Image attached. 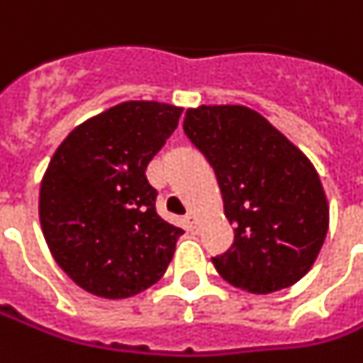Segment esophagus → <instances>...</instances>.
Instances as JSON below:
<instances>
[{
  "instance_id": "1",
  "label": "esophagus",
  "mask_w": 363,
  "mask_h": 363,
  "mask_svg": "<svg viewBox=\"0 0 363 363\" xmlns=\"http://www.w3.org/2000/svg\"><path fill=\"white\" fill-rule=\"evenodd\" d=\"M184 222H186V225H189V230L190 232H196V218H194V214H186L184 216Z\"/></svg>"
}]
</instances>
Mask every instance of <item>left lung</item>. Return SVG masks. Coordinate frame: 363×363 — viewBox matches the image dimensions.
<instances>
[{
  "mask_svg": "<svg viewBox=\"0 0 363 363\" xmlns=\"http://www.w3.org/2000/svg\"><path fill=\"white\" fill-rule=\"evenodd\" d=\"M184 133L212 164L235 242L212 257L222 277L267 295L295 285L320 253L330 208L311 159L247 106H199Z\"/></svg>",
  "mask_w": 363,
  "mask_h": 363,
  "instance_id": "8db88e82",
  "label": "left lung"
}]
</instances>
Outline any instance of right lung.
<instances>
[{
    "instance_id": "right-lung-1",
    "label": "right lung",
    "mask_w": 363,
    "mask_h": 363,
    "mask_svg": "<svg viewBox=\"0 0 363 363\" xmlns=\"http://www.w3.org/2000/svg\"><path fill=\"white\" fill-rule=\"evenodd\" d=\"M182 108L129 100L76 125L43 174L39 220L58 267L102 298L155 285L184 232L157 214L147 164Z\"/></svg>"
}]
</instances>
